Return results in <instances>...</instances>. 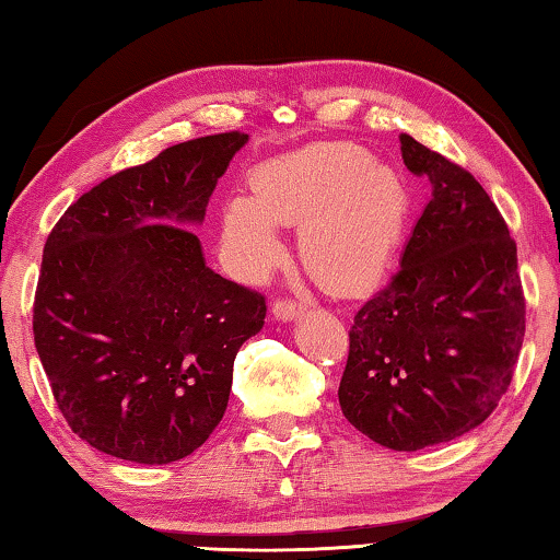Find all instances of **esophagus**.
<instances>
[{"mask_svg":"<svg viewBox=\"0 0 560 560\" xmlns=\"http://www.w3.org/2000/svg\"><path fill=\"white\" fill-rule=\"evenodd\" d=\"M273 316L281 318V322H291V318H299L306 312V304L299 299H277L273 301Z\"/></svg>","mask_w":560,"mask_h":560,"instance_id":"1","label":"esophagus"}]
</instances>
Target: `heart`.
Wrapping results in <instances>:
<instances>
[{
  "label": "heart",
  "mask_w": 560,
  "mask_h": 560,
  "mask_svg": "<svg viewBox=\"0 0 560 560\" xmlns=\"http://www.w3.org/2000/svg\"><path fill=\"white\" fill-rule=\"evenodd\" d=\"M252 199L224 203L221 232L244 273L281 259L278 226L299 229L306 271L328 291L374 283L401 244L411 194L394 166L349 141H318L252 168Z\"/></svg>",
  "instance_id": "obj_1"
}]
</instances>
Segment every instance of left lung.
<instances>
[{
  "instance_id": "1",
  "label": "left lung",
  "mask_w": 560,
  "mask_h": 560,
  "mask_svg": "<svg viewBox=\"0 0 560 560\" xmlns=\"http://www.w3.org/2000/svg\"><path fill=\"white\" fill-rule=\"evenodd\" d=\"M401 154L431 199L401 269L353 316L339 404L371 441L419 451L464 436L499 406L526 299L516 242L476 176L408 135Z\"/></svg>"
}]
</instances>
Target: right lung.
I'll list each match as a JSON object with an SVG mask.
<instances>
[{
    "instance_id": "add662e5",
    "label": "right lung",
    "mask_w": 560,
    "mask_h": 560,
    "mask_svg": "<svg viewBox=\"0 0 560 560\" xmlns=\"http://www.w3.org/2000/svg\"><path fill=\"white\" fill-rule=\"evenodd\" d=\"M242 131L164 149L82 194L44 244L34 346L69 429L102 454L172 464L217 429L266 299L219 277L197 234Z\"/></svg>"
}]
</instances>
